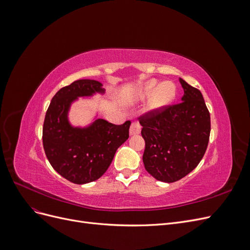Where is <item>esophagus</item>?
I'll return each instance as SVG.
<instances>
[{"label": "esophagus", "instance_id": "1", "mask_svg": "<svg viewBox=\"0 0 250 250\" xmlns=\"http://www.w3.org/2000/svg\"><path fill=\"white\" fill-rule=\"evenodd\" d=\"M141 129H142L141 125H140L139 123H135V122H133V123L131 124V126H130L129 133H130L131 135H134V134H139V133L141 132Z\"/></svg>", "mask_w": 250, "mask_h": 250}]
</instances>
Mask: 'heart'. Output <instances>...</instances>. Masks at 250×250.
<instances>
[{
	"instance_id": "b5f03b06",
	"label": "heart",
	"mask_w": 250,
	"mask_h": 250,
	"mask_svg": "<svg viewBox=\"0 0 250 250\" xmlns=\"http://www.w3.org/2000/svg\"><path fill=\"white\" fill-rule=\"evenodd\" d=\"M157 85V82L155 80L148 81L145 85H144L142 89L143 96H149L153 93L155 88ZM156 92L153 94L152 98L150 101V108L157 109L161 108L165 105H167L172 101V99L175 97L176 89L175 85L172 82H164L155 90Z\"/></svg>"
}]
</instances>
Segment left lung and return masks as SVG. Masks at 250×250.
Segmentation results:
<instances>
[{
	"mask_svg": "<svg viewBox=\"0 0 250 250\" xmlns=\"http://www.w3.org/2000/svg\"><path fill=\"white\" fill-rule=\"evenodd\" d=\"M179 81L185 90L180 103L139 117L146 143L144 166L164 183L177 181L197 167L209 140L210 117L201 92L181 78Z\"/></svg>",
	"mask_w": 250,
	"mask_h": 250,
	"instance_id": "obj_1",
	"label": "left lung"
}]
</instances>
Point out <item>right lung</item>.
Returning <instances> with one entry per match:
<instances>
[{"mask_svg":"<svg viewBox=\"0 0 250 250\" xmlns=\"http://www.w3.org/2000/svg\"><path fill=\"white\" fill-rule=\"evenodd\" d=\"M99 81L81 79L60 88L53 97L44 117L42 145L54 170L71 183L83 185L95 181L106 172L117 149L129 138L131 122L122 125L105 120L84 129L73 128L66 112L79 96L103 92Z\"/></svg>","mask_w":250,"mask_h":250,"instance_id":"obj_1","label":"right lung"}]
</instances>
